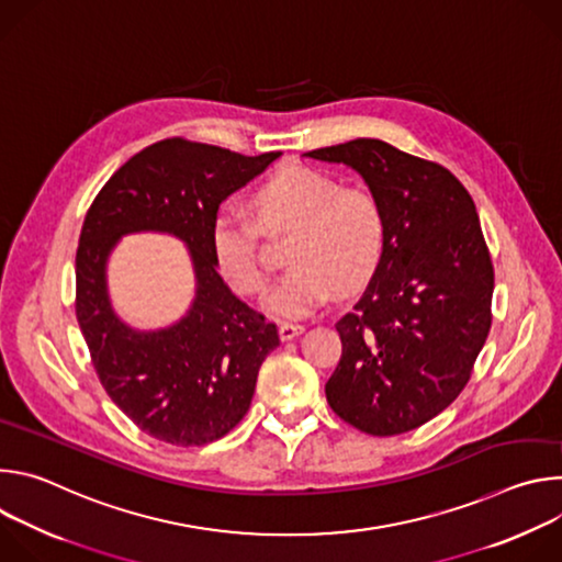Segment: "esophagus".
<instances>
[{"mask_svg": "<svg viewBox=\"0 0 562 562\" xmlns=\"http://www.w3.org/2000/svg\"><path fill=\"white\" fill-rule=\"evenodd\" d=\"M278 331H280V338H282V340H293L295 336H300V334L304 331V327H302V325H293V323H282V325L278 327Z\"/></svg>", "mask_w": 562, "mask_h": 562, "instance_id": "esophagus-1", "label": "esophagus"}]
</instances>
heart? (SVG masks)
Returning a JSON list of instances; mask_svg holds the SVG:
<instances>
[{
  "mask_svg": "<svg viewBox=\"0 0 562 562\" xmlns=\"http://www.w3.org/2000/svg\"><path fill=\"white\" fill-rule=\"evenodd\" d=\"M256 223L222 211L211 224V254L220 276L245 295L265 291L269 278L258 258L260 231L295 228L282 276L262 306L282 319L308 317L338 289H358L375 273L384 251V213L378 198L325 171L291 167L271 176L251 198Z\"/></svg>",
  "mask_w": 562,
  "mask_h": 562,
  "instance_id": "1",
  "label": "heart"
}]
</instances>
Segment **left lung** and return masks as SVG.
I'll list each match as a JSON object with an SVG mask.
<instances>
[{
  "mask_svg": "<svg viewBox=\"0 0 562 562\" xmlns=\"http://www.w3.org/2000/svg\"><path fill=\"white\" fill-rule=\"evenodd\" d=\"M353 169L384 213V251L336 329L331 409L371 436L412 431L464 389L492 327L494 267L475 204L445 167L358 137L304 153Z\"/></svg>",
  "mask_w": 562,
  "mask_h": 562,
  "instance_id": "obj_1",
  "label": "left lung"
}]
</instances>
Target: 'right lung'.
Masks as SVG:
<instances>
[{
  "mask_svg": "<svg viewBox=\"0 0 562 562\" xmlns=\"http://www.w3.org/2000/svg\"><path fill=\"white\" fill-rule=\"evenodd\" d=\"M280 153L256 157L182 137L146 146L91 204L75 258L79 329L113 403L148 436L200 447L228 434L251 407L278 329L220 278L211 224L220 204ZM167 232L190 249L196 295L173 326H126L108 293V258L124 234Z\"/></svg>",
  "mask_w": 562,
  "mask_h": 562,
  "instance_id": "right-lung-1",
  "label": "right lung"
}]
</instances>
